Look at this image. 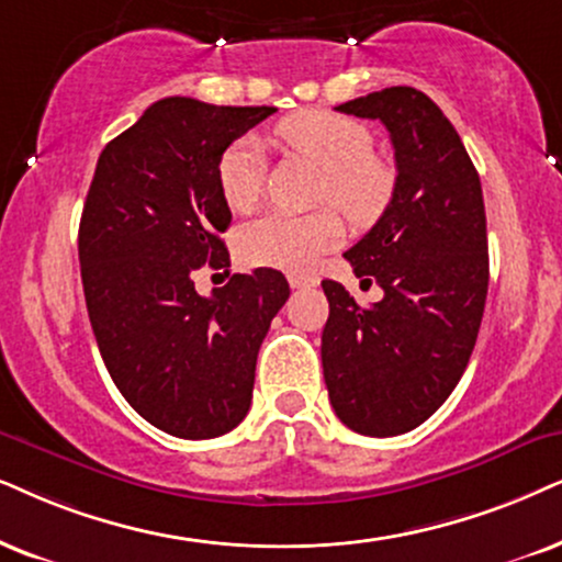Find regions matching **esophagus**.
<instances>
[{"label": "esophagus", "instance_id": "34e87169", "mask_svg": "<svg viewBox=\"0 0 562 562\" xmlns=\"http://www.w3.org/2000/svg\"><path fill=\"white\" fill-rule=\"evenodd\" d=\"M288 282H290V288H316L318 282V274H311V272H295V274H288Z\"/></svg>", "mask_w": 562, "mask_h": 562}]
</instances>
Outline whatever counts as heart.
I'll return each mask as SVG.
<instances>
[{
  "label": "heart",
  "instance_id": "1",
  "mask_svg": "<svg viewBox=\"0 0 562 562\" xmlns=\"http://www.w3.org/2000/svg\"><path fill=\"white\" fill-rule=\"evenodd\" d=\"M285 145L318 168L324 181L318 199L334 204L358 228L379 223L396 189V173L386 160L373 155V134L360 122L329 111H301L277 126ZM217 189L233 212L257 207L265 189V158L257 139L244 137L225 147L217 160ZM334 207L311 215L269 212L251 220L236 236V251L248 267L311 269L326 251L342 244L347 225Z\"/></svg>",
  "mask_w": 562,
  "mask_h": 562
}]
</instances>
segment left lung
Here are the masks:
<instances>
[{
    "mask_svg": "<svg viewBox=\"0 0 562 562\" xmlns=\"http://www.w3.org/2000/svg\"><path fill=\"white\" fill-rule=\"evenodd\" d=\"M379 119L394 145L396 189L383 217L345 251L371 308L324 280L322 334L331 407L360 436H400L449 400L487 297V225L477 168L443 111L415 88H383L337 105Z\"/></svg>",
    "mask_w": 562,
    "mask_h": 562,
    "instance_id": "8db88e82",
    "label": "left lung"
}]
</instances>
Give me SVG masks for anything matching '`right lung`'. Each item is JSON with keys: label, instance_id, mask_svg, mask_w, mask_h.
I'll use <instances>...</instances> for the list:
<instances>
[{"label": "right lung", "instance_id": "add662e5", "mask_svg": "<svg viewBox=\"0 0 562 562\" xmlns=\"http://www.w3.org/2000/svg\"><path fill=\"white\" fill-rule=\"evenodd\" d=\"M272 105L162 98L105 145L80 220L98 350L126 402L179 438H215L251 407L257 355L290 295L285 274H233L210 297L196 269L231 267L217 160Z\"/></svg>", "mask_w": 562, "mask_h": 562}]
</instances>
